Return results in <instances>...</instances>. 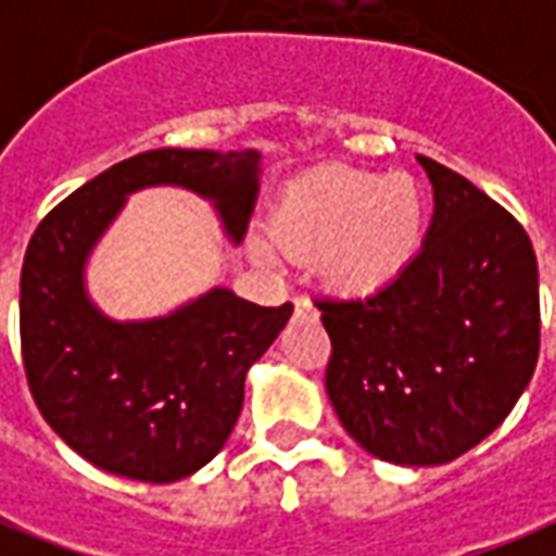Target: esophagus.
Returning <instances> with one entry per match:
<instances>
[{"instance_id":"obj_1","label":"esophagus","mask_w":556,"mask_h":556,"mask_svg":"<svg viewBox=\"0 0 556 556\" xmlns=\"http://www.w3.org/2000/svg\"><path fill=\"white\" fill-rule=\"evenodd\" d=\"M294 313H298V315H315V309H313V303L306 301V298H298V301H294Z\"/></svg>"}]
</instances>
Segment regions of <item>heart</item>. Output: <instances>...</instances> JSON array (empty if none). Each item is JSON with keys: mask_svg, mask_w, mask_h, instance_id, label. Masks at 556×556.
<instances>
[{"mask_svg": "<svg viewBox=\"0 0 556 556\" xmlns=\"http://www.w3.org/2000/svg\"><path fill=\"white\" fill-rule=\"evenodd\" d=\"M426 231V193L414 175L318 166L286 184L270 214V238L250 235L258 265L279 253L313 258L327 289L366 298L396 282Z\"/></svg>", "mask_w": 556, "mask_h": 556, "instance_id": "1", "label": "heart"}]
</instances>
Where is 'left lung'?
I'll return each mask as SVG.
<instances>
[{"instance_id": "1", "label": "left lung", "mask_w": 556, "mask_h": 556, "mask_svg": "<svg viewBox=\"0 0 556 556\" xmlns=\"http://www.w3.org/2000/svg\"><path fill=\"white\" fill-rule=\"evenodd\" d=\"M434 214L408 270L363 301H321L327 396L363 450L402 467L453 462L501 426L539 357L533 243L494 199L417 154Z\"/></svg>"}]
</instances>
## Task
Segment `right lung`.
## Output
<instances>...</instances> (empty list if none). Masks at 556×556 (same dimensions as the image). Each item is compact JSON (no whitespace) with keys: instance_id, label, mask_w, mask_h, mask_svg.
Listing matches in <instances>:
<instances>
[{"instance_id":"right-lung-1","label":"right lung","mask_w":556,"mask_h":556,"mask_svg":"<svg viewBox=\"0 0 556 556\" xmlns=\"http://www.w3.org/2000/svg\"><path fill=\"white\" fill-rule=\"evenodd\" d=\"M178 187L214 207L238 247L262 187V154L157 148L122 160L53 207L20 274V342L43 419L86 462L139 482H178L226 446L247 372L289 325L226 286L148 318H113L89 294V262L127 195Z\"/></svg>"}]
</instances>
